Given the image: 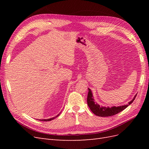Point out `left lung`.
I'll list each match as a JSON object with an SVG mask.
<instances>
[{"label": "left lung", "instance_id": "1", "mask_svg": "<svg viewBox=\"0 0 149 149\" xmlns=\"http://www.w3.org/2000/svg\"><path fill=\"white\" fill-rule=\"evenodd\" d=\"M89 92L88 94V97H87V102L88 105L90 109L93 112V113L100 117H109L114 116L115 114H117L119 112L123 111L124 110L126 107H127L130 104H132V102L134 101L135 98H136L137 94L134 96L132 100L129 102L127 104H125L124 106H112L111 107H104V106H100V104L96 102H94V97L93 95V93L91 90L89 88H88Z\"/></svg>", "mask_w": 149, "mask_h": 149}]
</instances>
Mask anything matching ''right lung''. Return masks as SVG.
Here are the masks:
<instances>
[{"instance_id": "1", "label": "right lung", "mask_w": 149, "mask_h": 149, "mask_svg": "<svg viewBox=\"0 0 149 149\" xmlns=\"http://www.w3.org/2000/svg\"><path fill=\"white\" fill-rule=\"evenodd\" d=\"M61 113V112H60ZM60 114H58L57 116H56L55 117H53V118H49V119H40V120H42V121H49V120H53V119H55V118H56L58 116H59V115L60 114Z\"/></svg>"}]
</instances>
